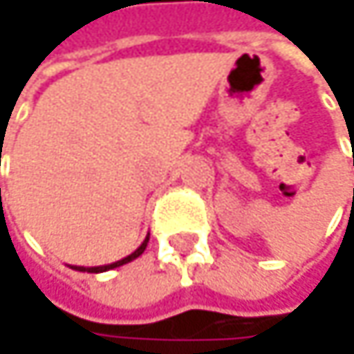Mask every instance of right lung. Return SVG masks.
Segmentation results:
<instances>
[{
	"label": "right lung",
	"mask_w": 354,
	"mask_h": 354,
	"mask_svg": "<svg viewBox=\"0 0 354 354\" xmlns=\"http://www.w3.org/2000/svg\"><path fill=\"white\" fill-rule=\"evenodd\" d=\"M147 242H149V236L143 240V244L137 248L133 254H129V256H124V258H120V260H116V262H112V264H104V266H71L73 270H80V272H104V270H110V268H116V266H122V264H127V262H131V260H135V258H139L143 252H145V248H147Z\"/></svg>",
	"instance_id": "1"
}]
</instances>
